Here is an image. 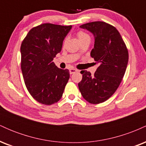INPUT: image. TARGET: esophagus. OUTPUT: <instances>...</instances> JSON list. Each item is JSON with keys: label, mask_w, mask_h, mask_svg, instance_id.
I'll use <instances>...</instances> for the list:
<instances>
[{"label": "esophagus", "mask_w": 146, "mask_h": 146, "mask_svg": "<svg viewBox=\"0 0 146 146\" xmlns=\"http://www.w3.org/2000/svg\"><path fill=\"white\" fill-rule=\"evenodd\" d=\"M78 70L75 69V68H71V69H69V72H70V74H73V73H76V72H78Z\"/></svg>", "instance_id": "obj_1"}]
</instances>
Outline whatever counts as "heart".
Instances as JSON below:
<instances>
[{"label":"heart","mask_w":146,"mask_h":146,"mask_svg":"<svg viewBox=\"0 0 146 146\" xmlns=\"http://www.w3.org/2000/svg\"><path fill=\"white\" fill-rule=\"evenodd\" d=\"M77 37L80 42L85 40H90L89 35L82 30H80L77 32Z\"/></svg>","instance_id":"b5f03b06"}]
</instances>
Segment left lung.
<instances>
[{
    "mask_svg": "<svg viewBox=\"0 0 146 146\" xmlns=\"http://www.w3.org/2000/svg\"><path fill=\"white\" fill-rule=\"evenodd\" d=\"M80 27L94 35L90 56L99 66L93 75L81 71L82 79L78 87L84 99L98 104L108 100L119 86L128 65V48L116 28L105 22H91Z\"/></svg>",
    "mask_w": 146,
    "mask_h": 146,
    "instance_id": "left-lung-1",
    "label": "left lung"
}]
</instances>
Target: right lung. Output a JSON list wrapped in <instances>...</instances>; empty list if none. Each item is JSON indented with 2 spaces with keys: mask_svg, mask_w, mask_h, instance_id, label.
Masks as SVG:
<instances>
[{
  "mask_svg": "<svg viewBox=\"0 0 146 146\" xmlns=\"http://www.w3.org/2000/svg\"><path fill=\"white\" fill-rule=\"evenodd\" d=\"M72 26L44 23L31 29L21 46V70L25 86L39 103L51 105L61 99L70 74L53 60L62 47Z\"/></svg>",
  "mask_w": 146,
  "mask_h": 146,
  "instance_id": "add662e5",
  "label": "right lung"
}]
</instances>
